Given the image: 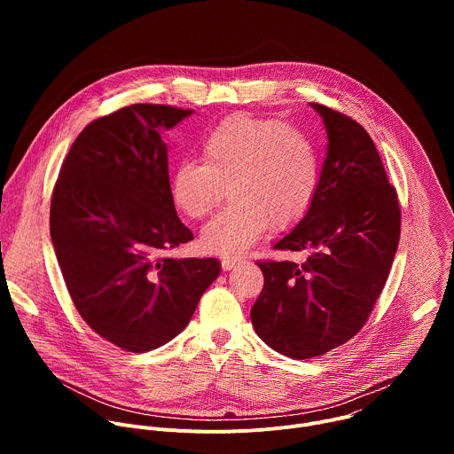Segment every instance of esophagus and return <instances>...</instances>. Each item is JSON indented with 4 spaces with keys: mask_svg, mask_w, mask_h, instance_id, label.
Here are the masks:
<instances>
[{
    "mask_svg": "<svg viewBox=\"0 0 454 454\" xmlns=\"http://www.w3.org/2000/svg\"><path fill=\"white\" fill-rule=\"evenodd\" d=\"M239 264H240L239 258L223 256V261H221V266H223V270H224V271H230V270H233V268H235V266H239Z\"/></svg>",
    "mask_w": 454,
    "mask_h": 454,
    "instance_id": "obj_1",
    "label": "esophagus"
}]
</instances>
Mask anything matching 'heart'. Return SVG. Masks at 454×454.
Here are the masks:
<instances>
[{"label":"heart","instance_id":"1","mask_svg":"<svg viewBox=\"0 0 454 454\" xmlns=\"http://www.w3.org/2000/svg\"><path fill=\"white\" fill-rule=\"evenodd\" d=\"M201 160H183L170 174V196L190 219H203L226 196L231 203L201 231V246L239 254L270 226L294 228L310 210L319 158L303 129L237 113L203 138Z\"/></svg>","mask_w":454,"mask_h":454}]
</instances>
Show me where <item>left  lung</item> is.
<instances>
[{"label": "left lung", "mask_w": 454, "mask_h": 454, "mask_svg": "<svg viewBox=\"0 0 454 454\" xmlns=\"http://www.w3.org/2000/svg\"><path fill=\"white\" fill-rule=\"evenodd\" d=\"M327 131V156L309 214L275 249L303 264L261 261L264 287L251 307L254 333L273 350L309 359L352 340L390 275L401 208L380 156L350 116L310 102Z\"/></svg>", "instance_id": "obj_1"}]
</instances>
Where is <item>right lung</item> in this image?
<instances>
[{
  "label": "right lung",
  "mask_w": 454,
  "mask_h": 454,
  "mask_svg": "<svg viewBox=\"0 0 454 454\" xmlns=\"http://www.w3.org/2000/svg\"><path fill=\"white\" fill-rule=\"evenodd\" d=\"M190 114L133 104L97 118L53 186L50 235L74 305L100 338L129 352L176 338L221 273L217 258L165 256L193 235L174 208L160 131Z\"/></svg>",
  "instance_id": "obj_1"
}]
</instances>
